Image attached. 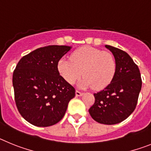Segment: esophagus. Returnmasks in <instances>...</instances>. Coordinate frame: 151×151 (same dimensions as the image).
<instances>
[{
	"label": "esophagus",
	"mask_w": 151,
	"mask_h": 151,
	"mask_svg": "<svg viewBox=\"0 0 151 151\" xmlns=\"http://www.w3.org/2000/svg\"><path fill=\"white\" fill-rule=\"evenodd\" d=\"M76 95L78 96V97H80V96L82 95V93L81 91H79L76 90Z\"/></svg>",
	"instance_id": "1"
}]
</instances>
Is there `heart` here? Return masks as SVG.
<instances>
[{
	"label": "heart",
	"instance_id": "b5f03b06",
	"mask_svg": "<svg viewBox=\"0 0 151 151\" xmlns=\"http://www.w3.org/2000/svg\"><path fill=\"white\" fill-rule=\"evenodd\" d=\"M117 63L111 53L91 46H84L63 57L57 63V70L68 84L73 85L83 75L81 88L93 86L95 90L107 87L116 73Z\"/></svg>",
	"mask_w": 151,
	"mask_h": 151
}]
</instances>
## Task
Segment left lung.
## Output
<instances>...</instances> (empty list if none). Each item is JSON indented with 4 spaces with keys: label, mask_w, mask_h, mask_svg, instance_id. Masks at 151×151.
Listing matches in <instances>:
<instances>
[{
    "label": "left lung",
    "mask_w": 151,
    "mask_h": 151,
    "mask_svg": "<svg viewBox=\"0 0 151 151\" xmlns=\"http://www.w3.org/2000/svg\"><path fill=\"white\" fill-rule=\"evenodd\" d=\"M105 47L116 60V73L107 87L94 94V104L88 111L96 122L114 125L125 120L134 110L142 81L138 66L126 52L110 45Z\"/></svg>",
    "instance_id": "left-lung-1"
}]
</instances>
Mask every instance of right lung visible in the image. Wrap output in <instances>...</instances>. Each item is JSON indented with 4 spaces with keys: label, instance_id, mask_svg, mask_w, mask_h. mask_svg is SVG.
<instances>
[{
    "label": "right lung",
    "instance_id": "1",
    "mask_svg": "<svg viewBox=\"0 0 151 151\" xmlns=\"http://www.w3.org/2000/svg\"><path fill=\"white\" fill-rule=\"evenodd\" d=\"M71 47L48 45L24 56L13 74L14 100L19 113L29 123L47 127L66 113L76 90L60 76L57 63Z\"/></svg>",
    "mask_w": 151,
    "mask_h": 151
}]
</instances>
